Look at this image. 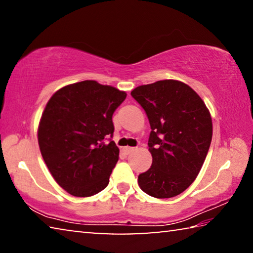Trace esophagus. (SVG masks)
I'll return each mask as SVG.
<instances>
[{
	"label": "esophagus",
	"mask_w": 253,
	"mask_h": 253,
	"mask_svg": "<svg viewBox=\"0 0 253 253\" xmlns=\"http://www.w3.org/2000/svg\"><path fill=\"white\" fill-rule=\"evenodd\" d=\"M135 147H129V146H127V147H124V152H125L126 154H130L131 152H134L135 151Z\"/></svg>",
	"instance_id": "esophagus-1"
}]
</instances>
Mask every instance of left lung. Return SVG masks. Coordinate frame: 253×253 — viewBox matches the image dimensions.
Masks as SVG:
<instances>
[{
    "label": "left lung",
    "mask_w": 253,
    "mask_h": 253,
    "mask_svg": "<svg viewBox=\"0 0 253 253\" xmlns=\"http://www.w3.org/2000/svg\"><path fill=\"white\" fill-rule=\"evenodd\" d=\"M146 113L152 131L151 169L138 175V185L157 199L181 194L194 182L212 140V118L190 85L160 80L130 92Z\"/></svg>",
    "instance_id": "8db88e82"
}]
</instances>
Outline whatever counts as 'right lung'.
I'll list each match as a JSON object with an SVG mask.
<instances>
[{
	"mask_svg": "<svg viewBox=\"0 0 253 253\" xmlns=\"http://www.w3.org/2000/svg\"><path fill=\"white\" fill-rule=\"evenodd\" d=\"M127 93L84 80L53 93L42 114L38 142L46 166L68 193L87 198L108 185L119 157L113 114Z\"/></svg>",
	"mask_w": 253,
	"mask_h": 253,
	"instance_id": "right-lung-1",
	"label": "right lung"
}]
</instances>
